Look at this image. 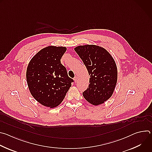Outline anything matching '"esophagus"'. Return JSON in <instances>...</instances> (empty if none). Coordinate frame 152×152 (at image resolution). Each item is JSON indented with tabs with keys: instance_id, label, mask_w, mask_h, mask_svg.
I'll use <instances>...</instances> for the list:
<instances>
[{
	"instance_id": "esophagus-1",
	"label": "esophagus",
	"mask_w": 152,
	"mask_h": 152,
	"mask_svg": "<svg viewBox=\"0 0 152 152\" xmlns=\"http://www.w3.org/2000/svg\"><path fill=\"white\" fill-rule=\"evenodd\" d=\"M74 80H75V82H77V76H75V77Z\"/></svg>"
}]
</instances>
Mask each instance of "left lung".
Returning <instances> with one entry per match:
<instances>
[{
    "label": "left lung",
    "mask_w": 152,
    "mask_h": 152,
    "mask_svg": "<svg viewBox=\"0 0 152 152\" xmlns=\"http://www.w3.org/2000/svg\"><path fill=\"white\" fill-rule=\"evenodd\" d=\"M75 50L90 76L88 88L82 94L93 105L101 104L113 95L117 82L116 63L105 49L94 45L78 46Z\"/></svg>",
    "instance_id": "left-lung-1"
}]
</instances>
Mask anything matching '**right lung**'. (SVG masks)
Listing matches in <instances>:
<instances>
[{
    "mask_svg": "<svg viewBox=\"0 0 152 152\" xmlns=\"http://www.w3.org/2000/svg\"><path fill=\"white\" fill-rule=\"evenodd\" d=\"M66 47L49 46L40 50L29 61L26 81L33 97L42 105L53 108L61 104L73 80L68 76L61 59Z\"/></svg>",
    "mask_w": 152,
    "mask_h": 152,
    "instance_id": "1",
    "label": "right lung"
}]
</instances>
